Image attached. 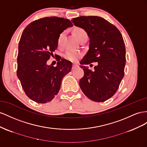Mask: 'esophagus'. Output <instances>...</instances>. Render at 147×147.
Returning <instances> with one entry per match:
<instances>
[{
    "label": "esophagus",
    "mask_w": 147,
    "mask_h": 147,
    "mask_svg": "<svg viewBox=\"0 0 147 147\" xmlns=\"http://www.w3.org/2000/svg\"><path fill=\"white\" fill-rule=\"evenodd\" d=\"M78 66H79V65H77V64H73V69L76 68H78Z\"/></svg>",
    "instance_id": "obj_1"
}]
</instances>
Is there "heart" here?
<instances>
[{"label": "heart", "mask_w": 147, "mask_h": 147, "mask_svg": "<svg viewBox=\"0 0 147 147\" xmlns=\"http://www.w3.org/2000/svg\"><path fill=\"white\" fill-rule=\"evenodd\" d=\"M74 34L76 36L79 40H81L84 37H87V32L85 31L84 29L81 28H78L74 29ZM65 36V31L62 32L61 34L58 36V46H62L63 43ZM82 55V53L76 50H68L65 53L64 57L66 60H68L71 61H76Z\"/></svg>", "instance_id": "heart-1"}]
</instances>
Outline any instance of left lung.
Instances as JSON below:
<instances>
[{"instance_id": "obj_1", "label": "left lung", "mask_w": 147, "mask_h": 147, "mask_svg": "<svg viewBox=\"0 0 147 147\" xmlns=\"http://www.w3.org/2000/svg\"><path fill=\"white\" fill-rule=\"evenodd\" d=\"M84 29L89 37V49L80 63L97 62L94 71L82 66L84 76L79 86L87 98L96 102L110 98L118 89L124 76L125 44L119 29L107 20L97 16H82L71 20Z\"/></svg>"}]
</instances>
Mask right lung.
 Masks as SVG:
<instances>
[{
    "label": "right lung",
    "mask_w": 147,
    "mask_h": 147,
    "mask_svg": "<svg viewBox=\"0 0 147 147\" xmlns=\"http://www.w3.org/2000/svg\"><path fill=\"white\" fill-rule=\"evenodd\" d=\"M73 25L68 19L50 16L32 22L24 29L19 42L17 76L23 89L33 101L45 103L59 92L61 82L72 68L65 58L57 66L47 61L58 47V38L65 29Z\"/></svg>",
    "instance_id": "obj_1"
}]
</instances>
